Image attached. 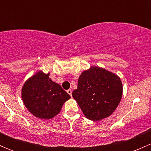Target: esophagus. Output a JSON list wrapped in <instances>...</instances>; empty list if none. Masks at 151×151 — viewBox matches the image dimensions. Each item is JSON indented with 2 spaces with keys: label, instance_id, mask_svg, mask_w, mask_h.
<instances>
[{
  "label": "esophagus",
  "instance_id": "1",
  "mask_svg": "<svg viewBox=\"0 0 151 151\" xmlns=\"http://www.w3.org/2000/svg\"><path fill=\"white\" fill-rule=\"evenodd\" d=\"M67 93H68L69 94V95L71 96V93H72V90H71V89L68 90V91H67Z\"/></svg>",
  "mask_w": 151,
  "mask_h": 151
}]
</instances>
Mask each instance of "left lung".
Listing matches in <instances>:
<instances>
[{"label":"left lung","instance_id":"obj_1","mask_svg":"<svg viewBox=\"0 0 151 151\" xmlns=\"http://www.w3.org/2000/svg\"><path fill=\"white\" fill-rule=\"evenodd\" d=\"M121 78L101 67L91 66L81 74L72 92L88 119L98 121L110 116L122 98Z\"/></svg>","mask_w":151,"mask_h":151}]
</instances>
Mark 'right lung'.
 <instances>
[{
    "label": "right lung",
    "instance_id": "right-lung-1",
    "mask_svg": "<svg viewBox=\"0 0 151 151\" xmlns=\"http://www.w3.org/2000/svg\"><path fill=\"white\" fill-rule=\"evenodd\" d=\"M50 73L39 71L25 81L22 99L28 110L40 119H51L60 112L71 97L61 86L49 77Z\"/></svg>",
    "mask_w": 151,
    "mask_h": 151
}]
</instances>
